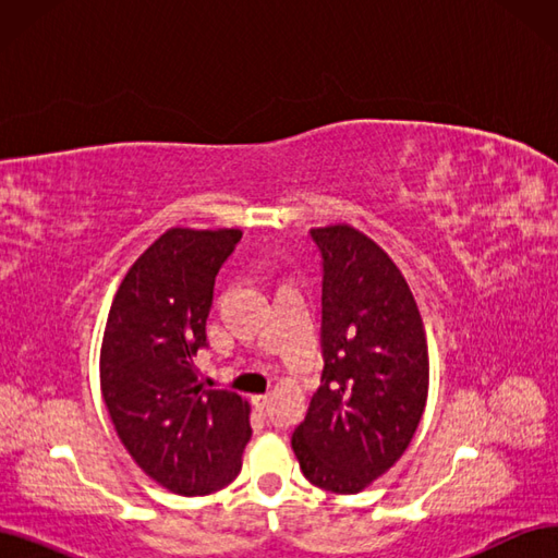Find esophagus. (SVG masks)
<instances>
[{
	"label": "esophagus",
	"mask_w": 558,
	"mask_h": 558,
	"mask_svg": "<svg viewBox=\"0 0 558 558\" xmlns=\"http://www.w3.org/2000/svg\"><path fill=\"white\" fill-rule=\"evenodd\" d=\"M251 402H253V408H256L258 412H263L267 404H269V396L267 393H263V396H253L251 398Z\"/></svg>",
	"instance_id": "obj_1"
}]
</instances>
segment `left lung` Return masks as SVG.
<instances>
[{"mask_svg": "<svg viewBox=\"0 0 558 558\" xmlns=\"http://www.w3.org/2000/svg\"><path fill=\"white\" fill-rule=\"evenodd\" d=\"M310 234L324 267V375L291 445L314 486L359 494L410 447L426 410V332L384 248L351 226Z\"/></svg>", "mask_w": 558, "mask_h": 558, "instance_id": "1", "label": "left lung"}]
</instances>
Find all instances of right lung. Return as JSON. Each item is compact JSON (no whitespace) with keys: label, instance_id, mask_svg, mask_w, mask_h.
Instances as JSON below:
<instances>
[{"label":"right lung","instance_id":"1","mask_svg":"<svg viewBox=\"0 0 558 558\" xmlns=\"http://www.w3.org/2000/svg\"><path fill=\"white\" fill-rule=\"evenodd\" d=\"M240 230L172 228L130 267L109 310L99 381L113 428L150 480L207 496L242 470L248 402L197 379L218 269Z\"/></svg>","mask_w":558,"mask_h":558}]
</instances>
